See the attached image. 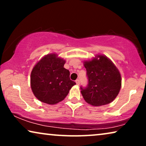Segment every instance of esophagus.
<instances>
[{"mask_svg":"<svg viewBox=\"0 0 146 146\" xmlns=\"http://www.w3.org/2000/svg\"><path fill=\"white\" fill-rule=\"evenodd\" d=\"M76 83L77 85H79L80 84V80L78 79H77L76 80Z\"/></svg>","mask_w":146,"mask_h":146,"instance_id":"1","label":"esophagus"}]
</instances>
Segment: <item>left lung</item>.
Listing matches in <instances>:
<instances>
[{"mask_svg": "<svg viewBox=\"0 0 146 146\" xmlns=\"http://www.w3.org/2000/svg\"><path fill=\"white\" fill-rule=\"evenodd\" d=\"M88 84L80 87L85 101L94 106H100L111 102L118 94L121 86L120 73L110 60L100 54L85 61Z\"/></svg>", "mask_w": 146, "mask_h": 146, "instance_id": "1", "label": "left lung"}]
</instances>
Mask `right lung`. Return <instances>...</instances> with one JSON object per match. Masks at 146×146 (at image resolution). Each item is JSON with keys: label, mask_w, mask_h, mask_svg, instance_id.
I'll return each mask as SVG.
<instances>
[{"label": "right lung", "mask_w": 146, "mask_h": 146, "mask_svg": "<svg viewBox=\"0 0 146 146\" xmlns=\"http://www.w3.org/2000/svg\"><path fill=\"white\" fill-rule=\"evenodd\" d=\"M65 62L56 54H50L33 68L31 75V89L42 102L52 105L62 101L76 84L70 79L68 70L64 68Z\"/></svg>", "instance_id": "right-lung-1"}]
</instances>
